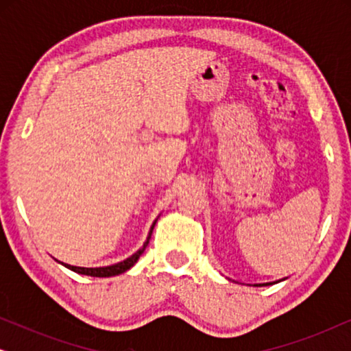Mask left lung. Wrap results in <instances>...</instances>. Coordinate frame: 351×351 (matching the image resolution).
Wrapping results in <instances>:
<instances>
[{
  "label": "left lung",
  "mask_w": 351,
  "mask_h": 351,
  "mask_svg": "<svg viewBox=\"0 0 351 351\" xmlns=\"http://www.w3.org/2000/svg\"><path fill=\"white\" fill-rule=\"evenodd\" d=\"M282 280H285V278H282ZM282 280H278V281H273V282H258V285H254V286H270V285H276V282H280V281H282Z\"/></svg>",
  "instance_id": "8db88e82"
}]
</instances>
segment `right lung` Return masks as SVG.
Here are the masks:
<instances>
[{"mask_svg": "<svg viewBox=\"0 0 351 351\" xmlns=\"http://www.w3.org/2000/svg\"><path fill=\"white\" fill-rule=\"evenodd\" d=\"M158 220V219H156ZM155 222L152 223V228L150 232H148V237L145 239V243H143V246L138 249L137 252H134L131 257L124 258L123 262H118V263H113V265H108V267H94V268H86V267H75V265H69V263H62V265L69 268V270L75 271V273H80V275H88V276H95V278H108V276H117V275H121V273L128 271L129 268L134 267V263L138 261V257L142 256L143 251H145V247L148 246V243H150V238H152V233H153V228H155Z\"/></svg>", "mask_w": 351, "mask_h": 351, "instance_id": "obj_1", "label": "right lung"}]
</instances>
